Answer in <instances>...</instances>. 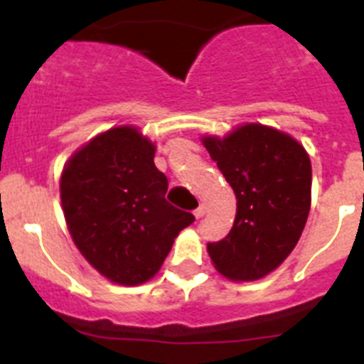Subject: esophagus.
Segmentation results:
<instances>
[{
    "instance_id": "1",
    "label": "esophagus",
    "mask_w": 364,
    "mask_h": 364,
    "mask_svg": "<svg viewBox=\"0 0 364 364\" xmlns=\"http://www.w3.org/2000/svg\"><path fill=\"white\" fill-rule=\"evenodd\" d=\"M204 213H205V210H204V208H202V205H200V208H197V210H195V211H193V215H195V217H197V218L204 217Z\"/></svg>"
}]
</instances>
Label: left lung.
Returning a JSON list of instances; mask_svg holds the SVG:
<instances>
[{
  "instance_id": "1",
  "label": "left lung",
  "mask_w": 364,
  "mask_h": 364,
  "mask_svg": "<svg viewBox=\"0 0 364 364\" xmlns=\"http://www.w3.org/2000/svg\"><path fill=\"white\" fill-rule=\"evenodd\" d=\"M237 197L228 237L208 244L218 273L231 281L266 277L294 252L311 204V164L290 134L244 124L224 138L202 136Z\"/></svg>"
}]
</instances>
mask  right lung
<instances>
[{
    "mask_svg": "<svg viewBox=\"0 0 364 364\" xmlns=\"http://www.w3.org/2000/svg\"><path fill=\"white\" fill-rule=\"evenodd\" d=\"M154 144L138 127L100 133L67 160L63 215L85 260L111 282L138 286L159 273L178 233L195 217L166 200Z\"/></svg>",
    "mask_w": 364,
    "mask_h": 364,
    "instance_id": "right-lung-1",
    "label": "right lung"
}]
</instances>
